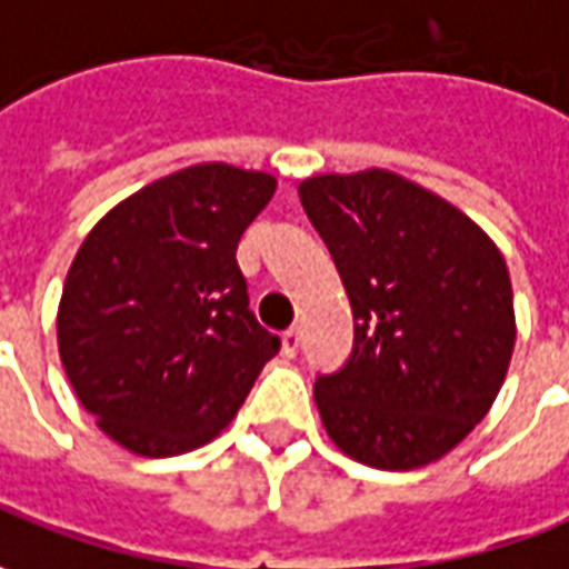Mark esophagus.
<instances>
[{
	"mask_svg": "<svg viewBox=\"0 0 569 569\" xmlns=\"http://www.w3.org/2000/svg\"><path fill=\"white\" fill-rule=\"evenodd\" d=\"M297 350H300V331L291 328V331H284V335H281V352H284L288 359H293Z\"/></svg>",
	"mask_w": 569,
	"mask_h": 569,
	"instance_id": "34e87169",
	"label": "esophagus"
}]
</instances>
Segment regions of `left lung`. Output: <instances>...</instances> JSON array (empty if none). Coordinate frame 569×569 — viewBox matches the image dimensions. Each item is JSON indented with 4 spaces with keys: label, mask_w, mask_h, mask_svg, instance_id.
<instances>
[{
    "label": "left lung",
    "mask_w": 569,
    "mask_h": 569,
    "mask_svg": "<svg viewBox=\"0 0 569 569\" xmlns=\"http://www.w3.org/2000/svg\"><path fill=\"white\" fill-rule=\"evenodd\" d=\"M300 201L352 307V356L316 378L325 430L368 468H425L505 383L517 337L505 257L471 217L390 170L309 176Z\"/></svg>",
    "instance_id": "obj_1"
}]
</instances>
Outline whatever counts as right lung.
Wrapping results in <instances>:
<instances>
[{
	"instance_id": "obj_1",
	"label": "right lung",
	"mask_w": 569,
	"mask_h": 569,
	"mask_svg": "<svg viewBox=\"0 0 569 569\" xmlns=\"http://www.w3.org/2000/svg\"><path fill=\"white\" fill-rule=\"evenodd\" d=\"M276 176L198 163L98 219L70 262L58 352L96 425L136 456L210 442L281 347L247 309L234 250Z\"/></svg>"
}]
</instances>
